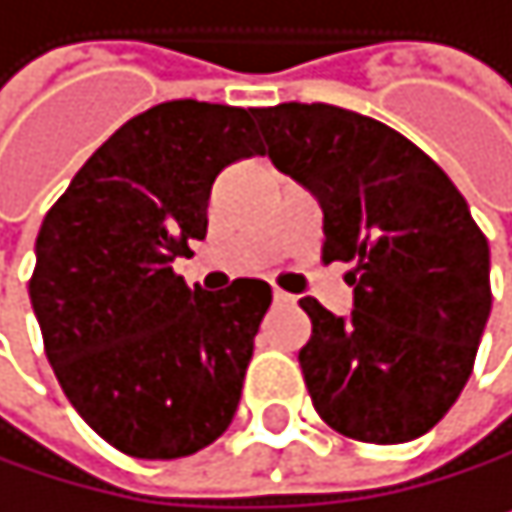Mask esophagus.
Listing matches in <instances>:
<instances>
[{"label": "esophagus", "instance_id": "esophagus-1", "mask_svg": "<svg viewBox=\"0 0 512 512\" xmlns=\"http://www.w3.org/2000/svg\"><path fill=\"white\" fill-rule=\"evenodd\" d=\"M271 299H274V305H290V302H293V296H287L284 290H274Z\"/></svg>", "mask_w": 512, "mask_h": 512}]
</instances>
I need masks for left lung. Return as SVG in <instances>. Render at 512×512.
<instances>
[{
  "label": "left lung",
  "mask_w": 512,
  "mask_h": 512,
  "mask_svg": "<svg viewBox=\"0 0 512 512\" xmlns=\"http://www.w3.org/2000/svg\"><path fill=\"white\" fill-rule=\"evenodd\" d=\"M277 170L323 210V262H351L354 308L299 305V366L317 415L360 443H409L437 424L473 372L492 311L489 241L464 195L394 127L329 103L253 112Z\"/></svg>",
  "instance_id": "1"
}]
</instances>
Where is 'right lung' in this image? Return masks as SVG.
Instances as JSON below:
<instances>
[{
    "label": "right lung",
    "mask_w": 512,
    "mask_h": 512,
    "mask_svg": "<svg viewBox=\"0 0 512 512\" xmlns=\"http://www.w3.org/2000/svg\"><path fill=\"white\" fill-rule=\"evenodd\" d=\"M256 109L170 100L118 131L45 213L30 302L72 409L118 452L186 458L232 424L265 280L189 290L173 259L207 235L213 180L265 155Z\"/></svg>",
    "instance_id": "add662e5"
}]
</instances>
